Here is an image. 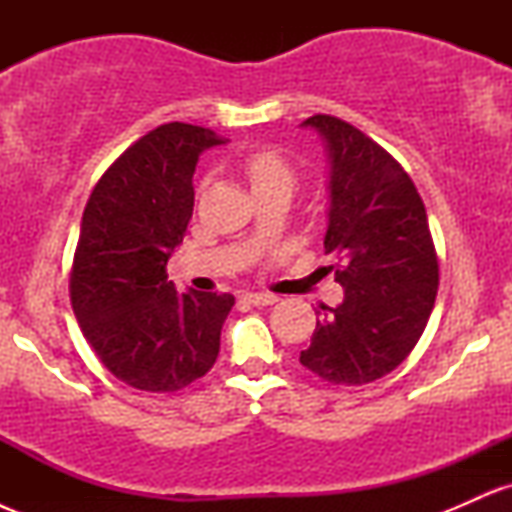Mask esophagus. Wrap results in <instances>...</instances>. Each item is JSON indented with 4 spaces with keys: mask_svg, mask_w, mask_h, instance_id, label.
Wrapping results in <instances>:
<instances>
[{
    "mask_svg": "<svg viewBox=\"0 0 512 512\" xmlns=\"http://www.w3.org/2000/svg\"><path fill=\"white\" fill-rule=\"evenodd\" d=\"M243 298L252 305H274L279 301V296H274V293H267V291H248L243 293Z\"/></svg>",
    "mask_w": 512,
    "mask_h": 512,
    "instance_id": "34e87169",
    "label": "esophagus"
}]
</instances>
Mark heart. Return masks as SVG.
Instances as JSON below:
<instances>
[{"label":"heart","instance_id":"obj_1","mask_svg":"<svg viewBox=\"0 0 512 512\" xmlns=\"http://www.w3.org/2000/svg\"><path fill=\"white\" fill-rule=\"evenodd\" d=\"M243 170L248 173L252 190H260V187L269 185L293 187V180H296V173H293L289 158L281 154L279 149H272V146L250 151V154L243 158Z\"/></svg>","mask_w":512,"mask_h":512}]
</instances>
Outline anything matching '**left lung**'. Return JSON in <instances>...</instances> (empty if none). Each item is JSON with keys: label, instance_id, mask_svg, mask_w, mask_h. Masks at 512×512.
I'll return each instance as SVG.
<instances>
[{"label": "left lung", "instance_id": "1", "mask_svg": "<svg viewBox=\"0 0 512 512\" xmlns=\"http://www.w3.org/2000/svg\"><path fill=\"white\" fill-rule=\"evenodd\" d=\"M330 151L325 252L344 289L322 305L301 363L332 385H366L411 354L438 293V255L426 207L399 163L361 129L332 115L303 122Z\"/></svg>", "mask_w": 512, "mask_h": 512}]
</instances>
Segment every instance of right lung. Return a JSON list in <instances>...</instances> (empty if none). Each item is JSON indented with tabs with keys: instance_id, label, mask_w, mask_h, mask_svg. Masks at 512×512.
<instances>
[{
	"instance_id": "1",
	"label": "right lung",
	"mask_w": 512,
	"mask_h": 512,
	"mask_svg": "<svg viewBox=\"0 0 512 512\" xmlns=\"http://www.w3.org/2000/svg\"><path fill=\"white\" fill-rule=\"evenodd\" d=\"M223 144L211 129L168 122L137 139L88 197L69 298L86 342L117 380L178 392L207 375L231 293H180L166 264L195 207L197 158Z\"/></svg>"
}]
</instances>
